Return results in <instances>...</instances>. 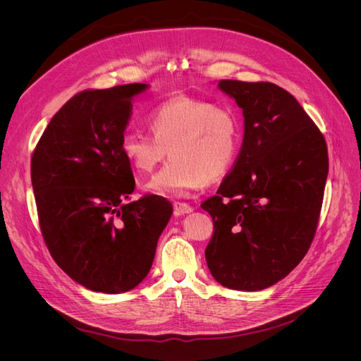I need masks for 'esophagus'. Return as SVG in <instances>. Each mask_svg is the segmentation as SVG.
I'll use <instances>...</instances> for the list:
<instances>
[{"label":"esophagus","instance_id":"34e87169","mask_svg":"<svg viewBox=\"0 0 361 361\" xmlns=\"http://www.w3.org/2000/svg\"><path fill=\"white\" fill-rule=\"evenodd\" d=\"M173 207H174V214L176 215L190 214L192 211V207L188 203H183V202H174Z\"/></svg>","mask_w":361,"mask_h":361}]
</instances>
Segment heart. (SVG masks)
Returning a JSON list of instances; mask_svg holds the SVG:
<instances>
[{"mask_svg": "<svg viewBox=\"0 0 361 361\" xmlns=\"http://www.w3.org/2000/svg\"><path fill=\"white\" fill-rule=\"evenodd\" d=\"M152 135L126 133L120 154L137 173H150L169 154L171 159L145 187L182 197L232 170L243 147V126L226 106L195 97H174L147 116Z\"/></svg>", "mask_w": 361, "mask_h": 361, "instance_id": "1", "label": "heart"}]
</instances>
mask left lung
Instances as JSON below:
<instances>
[{
    "label": "left lung",
    "mask_w": 361,
    "mask_h": 361,
    "mask_svg": "<svg viewBox=\"0 0 361 361\" xmlns=\"http://www.w3.org/2000/svg\"><path fill=\"white\" fill-rule=\"evenodd\" d=\"M218 85L243 108L244 140L216 194L202 203L214 221L206 264L228 289L260 290L286 277L312 245L329 150L319 128L281 87Z\"/></svg>",
    "instance_id": "obj_1"
}]
</instances>
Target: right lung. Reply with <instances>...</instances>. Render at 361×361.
Wrapping results in <instances>:
<instances>
[{
    "label": "right lung",
    "instance_id": "1",
    "mask_svg": "<svg viewBox=\"0 0 361 361\" xmlns=\"http://www.w3.org/2000/svg\"><path fill=\"white\" fill-rule=\"evenodd\" d=\"M146 87L133 82L76 93L32 150L43 241L71 279L94 292H126L147 276L173 212L155 194L130 202L135 180L120 154L133 96Z\"/></svg>",
    "mask_w": 361,
    "mask_h": 361
}]
</instances>
